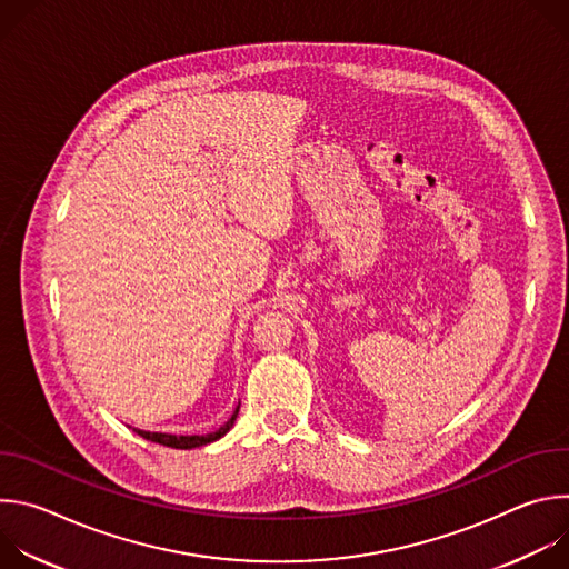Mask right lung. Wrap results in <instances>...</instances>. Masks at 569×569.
<instances>
[{
    "mask_svg": "<svg viewBox=\"0 0 569 569\" xmlns=\"http://www.w3.org/2000/svg\"><path fill=\"white\" fill-rule=\"evenodd\" d=\"M236 417H238V408H236V412L231 415V419L222 426V428H218L216 432H211V435H202V437H176V435H161V432H143V430H137V435L139 437H143V439H148V441H154V443H159V446H169V448H180V450H189V448H198V446H207V443H211V441H216V439H220L231 426H233V421H236Z\"/></svg>",
    "mask_w": 569,
    "mask_h": 569,
    "instance_id": "add662e5",
    "label": "right lung"
}]
</instances>
